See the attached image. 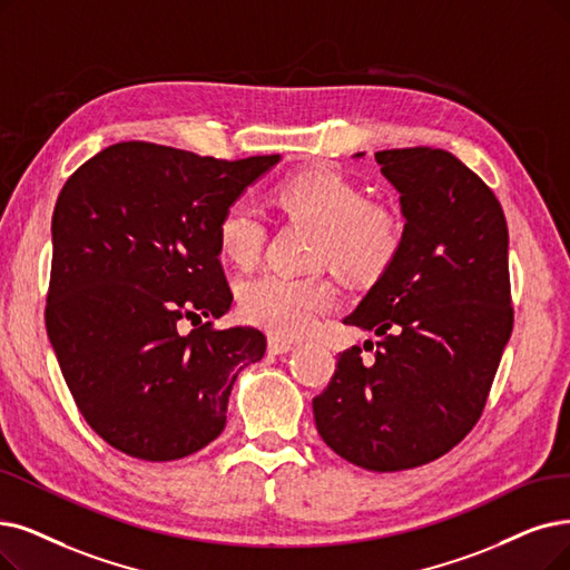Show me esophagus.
Returning a JSON list of instances; mask_svg holds the SVG:
<instances>
[{"label":"esophagus","mask_w":570,"mask_h":570,"mask_svg":"<svg viewBox=\"0 0 570 570\" xmlns=\"http://www.w3.org/2000/svg\"><path fill=\"white\" fill-rule=\"evenodd\" d=\"M289 351H294L292 341L276 338V336L268 338V353H271V355H285V353H289Z\"/></svg>","instance_id":"34e87169"}]
</instances>
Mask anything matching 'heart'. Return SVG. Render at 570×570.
Masks as SVG:
<instances>
[{"mask_svg": "<svg viewBox=\"0 0 570 570\" xmlns=\"http://www.w3.org/2000/svg\"><path fill=\"white\" fill-rule=\"evenodd\" d=\"M281 206L317 226L313 264H330L341 276L374 283L397 262L404 219L391 203L370 200L367 191L336 170H304L278 185ZM217 243L236 266H253L266 243V219L247 196L229 200L217 219ZM336 304V289L323 276H289L266 271L240 283L238 308L249 325L276 338L308 334L317 317Z\"/></svg>", "mask_w": 570, "mask_h": 570, "instance_id": "heart-1", "label": "heart"}]
</instances>
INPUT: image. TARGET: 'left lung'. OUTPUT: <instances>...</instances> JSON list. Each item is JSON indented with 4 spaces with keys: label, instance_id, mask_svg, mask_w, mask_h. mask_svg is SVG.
<instances>
[{
    "label": "left lung",
    "instance_id": "1",
    "mask_svg": "<svg viewBox=\"0 0 570 570\" xmlns=\"http://www.w3.org/2000/svg\"><path fill=\"white\" fill-rule=\"evenodd\" d=\"M374 158L400 191L404 245L344 321L379 336L374 360L338 353L313 416L341 459L397 472L444 456L480 421L514 308L508 222L482 177L444 149Z\"/></svg>",
    "mask_w": 570,
    "mask_h": 570
}]
</instances>
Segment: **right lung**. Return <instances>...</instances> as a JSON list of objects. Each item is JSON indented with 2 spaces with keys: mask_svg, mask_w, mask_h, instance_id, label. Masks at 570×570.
Returning a JSON list of instances; mask_svg holds the SVG:
<instances>
[{
  "mask_svg": "<svg viewBox=\"0 0 570 570\" xmlns=\"http://www.w3.org/2000/svg\"><path fill=\"white\" fill-rule=\"evenodd\" d=\"M278 161L135 140L102 149L65 181L47 332L81 416L114 449L164 463L219 438L236 376L264 357L266 336L200 323L234 299L217 219ZM185 316L195 330L179 335Z\"/></svg>",
  "mask_w": 570,
  "mask_h": 570,
  "instance_id": "obj_1",
  "label": "right lung"
}]
</instances>
